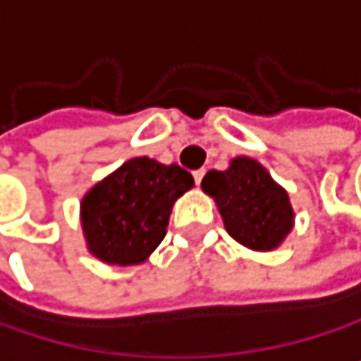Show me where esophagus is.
Returning a JSON list of instances; mask_svg holds the SVG:
<instances>
[{
  "label": "esophagus",
  "mask_w": 361,
  "mask_h": 361,
  "mask_svg": "<svg viewBox=\"0 0 361 361\" xmlns=\"http://www.w3.org/2000/svg\"><path fill=\"white\" fill-rule=\"evenodd\" d=\"M204 174H207V170H204V168H202V170H195V172H193V180H195V185H200V183H202Z\"/></svg>",
  "instance_id": "obj_1"
}]
</instances>
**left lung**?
Returning a JSON list of instances; mask_svg holds the SVG:
<instances>
[{"label":"left lung","instance_id":"obj_1","mask_svg":"<svg viewBox=\"0 0 361 361\" xmlns=\"http://www.w3.org/2000/svg\"><path fill=\"white\" fill-rule=\"evenodd\" d=\"M202 189L215 197L230 237L250 250L271 252L293 230L288 193L250 157H234L224 172L211 170Z\"/></svg>","mask_w":361,"mask_h":361}]
</instances>
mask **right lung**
Instances as JSON below:
<instances>
[{
  "label": "right lung",
  "instance_id": "1",
  "mask_svg": "<svg viewBox=\"0 0 361 361\" xmlns=\"http://www.w3.org/2000/svg\"><path fill=\"white\" fill-rule=\"evenodd\" d=\"M193 187L180 166L135 157L81 200V228L92 256L107 264L144 262L164 241L172 207Z\"/></svg>",
  "mask_w": 361,
  "mask_h": 361
}]
</instances>
